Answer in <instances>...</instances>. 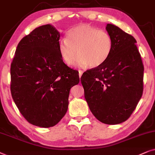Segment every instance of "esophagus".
<instances>
[{"label": "esophagus", "mask_w": 155, "mask_h": 155, "mask_svg": "<svg viewBox=\"0 0 155 155\" xmlns=\"http://www.w3.org/2000/svg\"><path fill=\"white\" fill-rule=\"evenodd\" d=\"M82 74H83V71H79V78L81 77Z\"/></svg>", "instance_id": "esophagus-1"}]
</instances>
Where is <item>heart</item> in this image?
Returning <instances> with one entry per match:
<instances>
[{"label": "heart", "mask_w": 155, "mask_h": 155, "mask_svg": "<svg viewBox=\"0 0 155 155\" xmlns=\"http://www.w3.org/2000/svg\"><path fill=\"white\" fill-rule=\"evenodd\" d=\"M113 41L110 35L88 24H81L68 31L66 39H61L58 50L69 66L96 68L104 64L112 52Z\"/></svg>", "instance_id": "1"}]
</instances>
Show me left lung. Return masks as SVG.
Masks as SVG:
<instances>
[{
  "mask_svg": "<svg viewBox=\"0 0 155 155\" xmlns=\"http://www.w3.org/2000/svg\"><path fill=\"white\" fill-rule=\"evenodd\" d=\"M112 52L104 64L81 76L84 96L93 115L105 124L127 120L143 92L144 67L135 39L118 27L107 24Z\"/></svg>",
  "mask_w": 155,
  "mask_h": 155,
  "instance_id": "obj_1",
  "label": "left lung"
}]
</instances>
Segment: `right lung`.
Returning <instances> with one entry per match:
<instances>
[{
	"instance_id": "right-lung-1",
	"label": "right lung",
	"mask_w": 155,
	"mask_h": 155,
	"mask_svg": "<svg viewBox=\"0 0 155 155\" xmlns=\"http://www.w3.org/2000/svg\"><path fill=\"white\" fill-rule=\"evenodd\" d=\"M60 34L51 25L40 26L18 43L11 63L10 91L20 112L32 125L49 127L67 113L69 91L79 71L59 54Z\"/></svg>"
}]
</instances>
